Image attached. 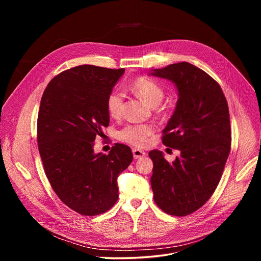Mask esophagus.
<instances>
[{
  "label": "esophagus",
  "mask_w": 261,
  "mask_h": 261,
  "mask_svg": "<svg viewBox=\"0 0 261 261\" xmlns=\"http://www.w3.org/2000/svg\"><path fill=\"white\" fill-rule=\"evenodd\" d=\"M132 153H133L134 159H140V158H143L146 156V153L144 151L139 150V148H133Z\"/></svg>",
  "instance_id": "34e87169"
}]
</instances>
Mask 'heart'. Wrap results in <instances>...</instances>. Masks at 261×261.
<instances>
[{
  "label": "heart",
  "mask_w": 261,
  "mask_h": 261,
  "mask_svg": "<svg viewBox=\"0 0 261 261\" xmlns=\"http://www.w3.org/2000/svg\"><path fill=\"white\" fill-rule=\"evenodd\" d=\"M131 90L151 106L158 105L164 97L162 87L156 82L146 77L136 79L131 85ZM123 100L124 95L118 90L110 92L107 96L106 108L108 115L111 118H119L122 115ZM154 131L155 128L151 124L128 125L120 131L119 138L135 146H144L147 144Z\"/></svg>",
  "instance_id": "obj_1"
}]
</instances>
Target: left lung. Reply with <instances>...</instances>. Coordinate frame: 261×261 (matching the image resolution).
Here are the masks:
<instances>
[{
    "label": "left lung",
    "instance_id": "left-lung-1",
    "mask_svg": "<svg viewBox=\"0 0 261 261\" xmlns=\"http://www.w3.org/2000/svg\"><path fill=\"white\" fill-rule=\"evenodd\" d=\"M151 74L171 81L178 91L162 142L180 151L172 163L160 151L148 153L154 163V200L169 215L187 216L211 198L224 170L231 146L228 104L219 84L190 63L171 64Z\"/></svg>",
    "mask_w": 261,
    "mask_h": 261
}]
</instances>
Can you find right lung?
Listing matches in <instances>:
<instances>
[{
  "label": "right lung",
  "mask_w": 261,
  "mask_h": 261,
  "mask_svg": "<svg viewBox=\"0 0 261 261\" xmlns=\"http://www.w3.org/2000/svg\"><path fill=\"white\" fill-rule=\"evenodd\" d=\"M125 69L82 65L47 85L37 120V141L45 174L58 197L84 216L113 207L117 178L132 162L131 148L116 143L105 155L95 139L109 125L106 99Z\"/></svg>",
  "instance_id": "1"
}]
</instances>
